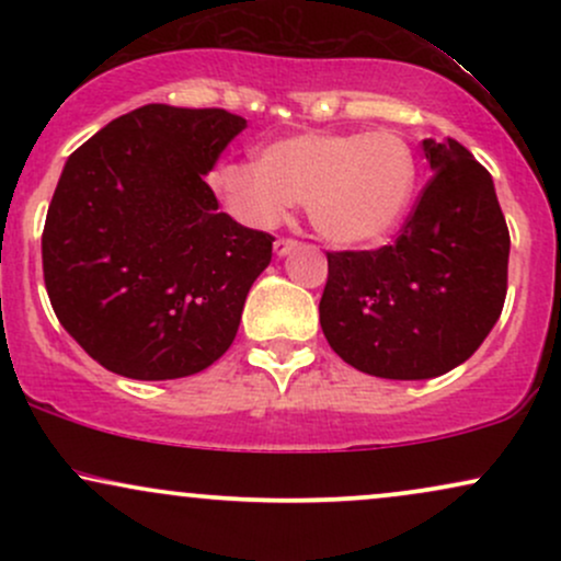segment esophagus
<instances>
[{"instance_id":"obj_1","label":"esophagus","mask_w":561,"mask_h":561,"mask_svg":"<svg viewBox=\"0 0 561 561\" xmlns=\"http://www.w3.org/2000/svg\"><path fill=\"white\" fill-rule=\"evenodd\" d=\"M293 248H298V240H293V237H279V240L274 242L276 255H287Z\"/></svg>"}]
</instances>
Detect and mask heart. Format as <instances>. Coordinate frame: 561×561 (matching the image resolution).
I'll list each match as a JSON object with an SVG mask.
<instances>
[{
	"label": "heart",
	"instance_id": "obj_1",
	"mask_svg": "<svg viewBox=\"0 0 561 561\" xmlns=\"http://www.w3.org/2000/svg\"><path fill=\"white\" fill-rule=\"evenodd\" d=\"M416 184V160L401 134L308 131L263 147L259 165L227 163L214 186L231 214L272 224L289 203H308L313 227L343 244L382 240Z\"/></svg>",
	"mask_w": 561,
	"mask_h": 561
}]
</instances>
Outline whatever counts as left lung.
Instances as JSON below:
<instances>
[{"label":"left lung","mask_w":561,"mask_h":561,"mask_svg":"<svg viewBox=\"0 0 561 561\" xmlns=\"http://www.w3.org/2000/svg\"><path fill=\"white\" fill-rule=\"evenodd\" d=\"M433 176L392 244L327 253L319 321L353 369L430 379L465 364L506 300L508 229L493 179L456 139H424Z\"/></svg>","instance_id":"obj_1"}]
</instances>
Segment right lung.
Here are the masks:
<instances>
[{"label":"right lung","mask_w":561,"mask_h":561,"mask_svg":"<svg viewBox=\"0 0 561 561\" xmlns=\"http://www.w3.org/2000/svg\"><path fill=\"white\" fill-rule=\"evenodd\" d=\"M244 126L221 107L152 102L68 158L44 221V285L66 332L115 375L190 377L234 343L274 237L218 214L205 173Z\"/></svg>","instance_id":"add662e5"}]
</instances>
